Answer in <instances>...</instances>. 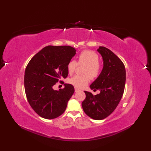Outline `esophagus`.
Masks as SVG:
<instances>
[{"instance_id": "1", "label": "esophagus", "mask_w": 151, "mask_h": 151, "mask_svg": "<svg viewBox=\"0 0 151 151\" xmlns=\"http://www.w3.org/2000/svg\"><path fill=\"white\" fill-rule=\"evenodd\" d=\"M75 92H78V91H79V89L75 88Z\"/></svg>"}]
</instances>
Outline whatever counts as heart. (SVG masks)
Wrapping results in <instances>:
<instances>
[{
  "label": "heart",
  "instance_id": "obj_1",
  "mask_svg": "<svg viewBox=\"0 0 151 151\" xmlns=\"http://www.w3.org/2000/svg\"><path fill=\"white\" fill-rule=\"evenodd\" d=\"M99 61L98 54L91 50H84L78 56V64H84L86 67L83 70L84 75H75L69 80V84L76 88H82L88 84L89 76L93 79L96 78L101 73V67ZM77 62L75 60H70L67 63V69L69 74L72 75L75 71Z\"/></svg>",
  "mask_w": 151,
  "mask_h": 151
}]
</instances>
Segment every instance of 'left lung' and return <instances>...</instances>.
Segmentation results:
<instances>
[{"label":"left lung","instance_id":"obj_1","mask_svg":"<svg viewBox=\"0 0 151 151\" xmlns=\"http://www.w3.org/2000/svg\"><path fill=\"white\" fill-rule=\"evenodd\" d=\"M97 51L102 58L103 67L89 87L94 91L99 90L100 93L93 95L84 91L86 97L82 106L89 117L102 120L110 115L119 103L124 89L126 70L122 61L110 49L99 47Z\"/></svg>","mask_w":151,"mask_h":151}]
</instances>
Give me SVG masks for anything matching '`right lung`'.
<instances>
[{
  "instance_id": "1",
  "label": "right lung",
  "mask_w": 151,
  "mask_h": 151,
  "mask_svg": "<svg viewBox=\"0 0 151 151\" xmlns=\"http://www.w3.org/2000/svg\"><path fill=\"white\" fill-rule=\"evenodd\" d=\"M70 46L43 48L28 63L24 73V89L31 107L41 117L52 119L62 115L75 92L73 86L54 90L53 86L68 75L67 63L76 54Z\"/></svg>"
}]
</instances>
